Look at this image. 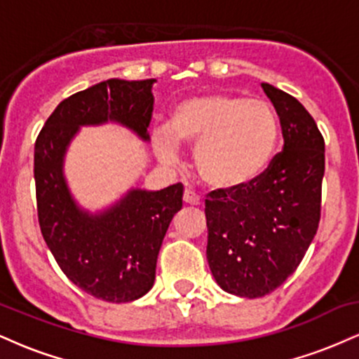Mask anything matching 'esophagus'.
Instances as JSON below:
<instances>
[{"mask_svg":"<svg viewBox=\"0 0 359 359\" xmlns=\"http://www.w3.org/2000/svg\"><path fill=\"white\" fill-rule=\"evenodd\" d=\"M184 201H185V204H192V205H199L201 204V196L199 194H196L194 191H185L184 192Z\"/></svg>","mask_w":359,"mask_h":359,"instance_id":"esophagus-1","label":"esophagus"}]
</instances>
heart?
Masks as SVG:
<instances>
[{"label": "heart", "mask_w": 359, "mask_h": 359, "mask_svg": "<svg viewBox=\"0 0 359 359\" xmlns=\"http://www.w3.org/2000/svg\"><path fill=\"white\" fill-rule=\"evenodd\" d=\"M280 140V119L270 102L228 93L191 97L172 111L168 126L156 128L154 143L174 160L179 143L197 145L196 167L205 184L234 189L258 179Z\"/></svg>", "instance_id": "heart-1"}]
</instances>
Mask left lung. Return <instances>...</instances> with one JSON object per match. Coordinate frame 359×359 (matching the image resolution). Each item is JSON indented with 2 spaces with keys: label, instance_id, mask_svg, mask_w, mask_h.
<instances>
[{
  "label": "left lung",
  "instance_id": "obj_1",
  "mask_svg": "<svg viewBox=\"0 0 359 359\" xmlns=\"http://www.w3.org/2000/svg\"><path fill=\"white\" fill-rule=\"evenodd\" d=\"M283 150L258 179L208 194V262L222 290L265 297L297 270L320 221L324 138L290 94L263 82Z\"/></svg>",
  "mask_w": 359,
  "mask_h": 359
}]
</instances>
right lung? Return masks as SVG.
<instances>
[{
	"mask_svg": "<svg viewBox=\"0 0 359 359\" xmlns=\"http://www.w3.org/2000/svg\"><path fill=\"white\" fill-rule=\"evenodd\" d=\"M155 79H109L64 100L35 142V192L40 231L74 285L106 302H131L154 285L156 258L172 217L182 209L184 185L130 191L102 214L82 211L64 180L62 163L81 125L118 121L148 140Z\"/></svg>",
	"mask_w": 359,
	"mask_h": 359,
	"instance_id": "1",
	"label": "right lung"
}]
</instances>
